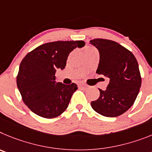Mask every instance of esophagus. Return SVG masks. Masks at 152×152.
Masks as SVG:
<instances>
[{
    "label": "esophagus",
    "mask_w": 152,
    "mask_h": 152,
    "mask_svg": "<svg viewBox=\"0 0 152 152\" xmlns=\"http://www.w3.org/2000/svg\"><path fill=\"white\" fill-rule=\"evenodd\" d=\"M79 86H80V87H83V88H87V87H88V86H86V84H83V83H81V84H79Z\"/></svg>",
    "instance_id": "obj_1"
}]
</instances>
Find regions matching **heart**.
Here are the masks:
<instances>
[{
  "instance_id": "1",
  "label": "heart",
  "mask_w": 152,
  "mask_h": 152,
  "mask_svg": "<svg viewBox=\"0 0 152 152\" xmlns=\"http://www.w3.org/2000/svg\"><path fill=\"white\" fill-rule=\"evenodd\" d=\"M91 48H91V47H86V48H85V51H86V50H90V49H91Z\"/></svg>"
}]
</instances>
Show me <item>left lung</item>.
Listing matches in <instances>:
<instances>
[{"label": "left lung", "instance_id": "left-lung-1", "mask_svg": "<svg viewBox=\"0 0 152 152\" xmlns=\"http://www.w3.org/2000/svg\"><path fill=\"white\" fill-rule=\"evenodd\" d=\"M90 44L99 51L96 73L110 79L106 90L91 102L93 110L107 117H115L129 110L135 102L142 84L139 64L135 56L117 42L96 39Z\"/></svg>", "mask_w": 152, "mask_h": 152}]
</instances>
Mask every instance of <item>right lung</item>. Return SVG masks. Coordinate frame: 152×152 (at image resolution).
Here are the masks:
<instances>
[{"label":"right lung","instance_id":"obj_1","mask_svg":"<svg viewBox=\"0 0 152 152\" xmlns=\"http://www.w3.org/2000/svg\"><path fill=\"white\" fill-rule=\"evenodd\" d=\"M83 41H57L28 53L20 65L16 84L23 102L44 118L58 117L67 108L77 85L55 81L57 69H64L69 53L85 46Z\"/></svg>","mask_w":152,"mask_h":152}]
</instances>
